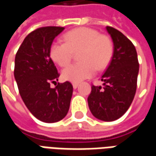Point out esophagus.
<instances>
[{"label": "esophagus", "instance_id": "1", "mask_svg": "<svg viewBox=\"0 0 156 156\" xmlns=\"http://www.w3.org/2000/svg\"><path fill=\"white\" fill-rule=\"evenodd\" d=\"M78 83H73V88H74V89H76V88H78Z\"/></svg>", "mask_w": 156, "mask_h": 156}]
</instances>
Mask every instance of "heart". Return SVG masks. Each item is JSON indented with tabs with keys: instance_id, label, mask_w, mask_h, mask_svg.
<instances>
[{
	"instance_id": "1",
	"label": "heart",
	"mask_w": 156,
	"mask_h": 156,
	"mask_svg": "<svg viewBox=\"0 0 156 156\" xmlns=\"http://www.w3.org/2000/svg\"><path fill=\"white\" fill-rule=\"evenodd\" d=\"M64 42L54 41L50 47L52 61L60 67H65L72 60L73 52L80 51L78 60L62 72L64 80L79 83L91 77L95 68L102 70L111 60L114 45L109 37L100 34L98 31L89 27H79L67 32L63 37Z\"/></svg>"
}]
</instances>
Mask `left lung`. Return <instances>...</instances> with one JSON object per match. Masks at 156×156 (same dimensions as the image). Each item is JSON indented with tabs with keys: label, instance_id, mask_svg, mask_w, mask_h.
<instances>
[{
	"label": "left lung",
	"instance_id": "8db88e82",
	"mask_svg": "<svg viewBox=\"0 0 156 156\" xmlns=\"http://www.w3.org/2000/svg\"><path fill=\"white\" fill-rule=\"evenodd\" d=\"M114 43V53L101 77L103 87L92 86L88 107L95 118L114 121L125 114L134 99L137 87L139 62L133 43L117 29L106 27Z\"/></svg>",
	"mask_w": 156,
	"mask_h": 156
}]
</instances>
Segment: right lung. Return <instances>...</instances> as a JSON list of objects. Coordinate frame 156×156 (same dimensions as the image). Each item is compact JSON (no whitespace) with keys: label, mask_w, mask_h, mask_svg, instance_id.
Returning a JSON list of instances; mask_svg holds the SVG:
<instances>
[{"label":"right lung","mask_w":156,"mask_h":156,"mask_svg":"<svg viewBox=\"0 0 156 156\" xmlns=\"http://www.w3.org/2000/svg\"><path fill=\"white\" fill-rule=\"evenodd\" d=\"M64 27H44L26 37L16 54L14 76L24 104L37 119L55 123L67 115L70 106L73 85L58 81L59 73L50 58L52 41Z\"/></svg>","instance_id":"add662e5"}]
</instances>
